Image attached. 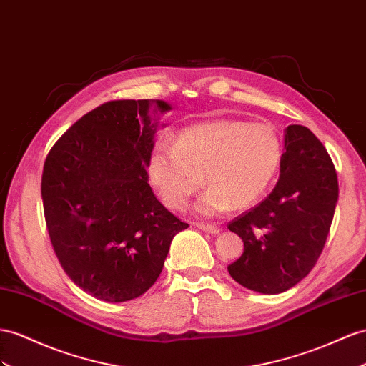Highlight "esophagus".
<instances>
[{
	"instance_id": "esophagus-1",
	"label": "esophagus",
	"mask_w": 366,
	"mask_h": 366,
	"mask_svg": "<svg viewBox=\"0 0 366 366\" xmlns=\"http://www.w3.org/2000/svg\"><path fill=\"white\" fill-rule=\"evenodd\" d=\"M196 227L199 230L209 233V235H219V229L217 226H212V224H196Z\"/></svg>"
}]
</instances>
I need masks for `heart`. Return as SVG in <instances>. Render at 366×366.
Segmentation results:
<instances>
[{
  "instance_id": "b5f03b06",
  "label": "heart",
  "mask_w": 366,
  "mask_h": 366,
  "mask_svg": "<svg viewBox=\"0 0 366 366\" xmlns=\"http://www.w3.org/2000/svg\"><path fill=\"white\" fill-rule=\"evenodd\" d=\"M283 161V140L270 124L213 120L185 128L174 147L154 148L148 179L168 209L182 210L205 184L196 204L202 217L255 205L270 189Z\"/></svg>"
}]
</instances>
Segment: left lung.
I'll use <instances>...</instances> for the list:
<instances>
[{
  "mask_svg": "<svg viewBox=\"0 0 366 366\" xmlns=\"http://www.w3.org/2000/svg\"><path fill=\"white\" fill-rule=\"evenodd\" d=\"M337 199L339 181L326 148L309 128L289 125L275 189L227 226L244 242L227 267L230 277L261 294L295 286L322 254Z\"/></svg>",
  "mask_w": 366,
  "mask_h": 366,
  "instance_id": "1",
  "label": "left lung"
}]
</instances>
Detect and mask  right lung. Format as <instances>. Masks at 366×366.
<instances>
[{
    "instance_id": "add662e5",
    "label": "right lung",
    "mask_w": 366,
    "mask_h": 366,
    "mask_svg": "<svg viewBox=\"0 0 366 366\" xmlns=\"http://www.w3.org/2000/svg\"><path fill=\"white\" fill-rule=\"evenodd\" d=\"M164 100H112L77 120L46 157L41 198L60 264L111 303L154 285L176 233L189 224L157 201L147 162Z\"/></svg>"
}]
</instances>
